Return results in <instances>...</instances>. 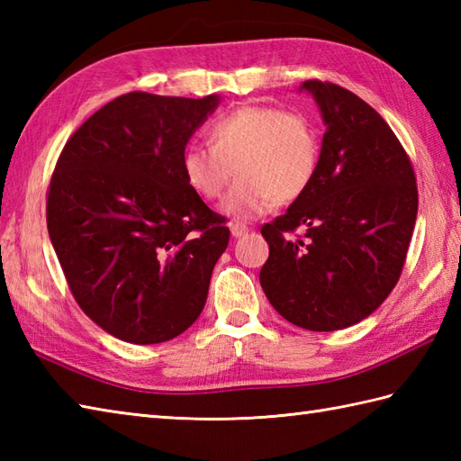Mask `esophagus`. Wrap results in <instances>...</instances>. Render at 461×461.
I'll return each mask as SVG.
<instances>
[{"label":"esophagus","instance_id":"esophagus-1","mask_svg":"<svg viewBox=\"0 0 461 461\" xmlns=\"http://www.w3.org/2000/svg\"><path fill=\"white\" fill-rule=\"evenodd\" d=\"M230 230H231V236H233V238H243V236H246V233L249 231L248 225L241 223V221H231V223H230Z\"/></svg>","mask_w":461,"mask_h":461}]
</instances>
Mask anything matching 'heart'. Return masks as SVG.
Masks as SVG:
<instances>
[{
    "label": "heart",
    "mask_w": 461,
    "mask_h": 461,
    "mask_svg": "<svg viewBox=\"0 0 461 461\" xmlns=\"http://www.w3.org/2000/svg\"><path fill=\"white\" fill-rule=\"evenodd\" d=\"M208 144L182 154L184 178L203 200L221 198L240 176L223 212L256 218L279 202H293L315 180L321 158L317 126L307 114L269 104H249L221 114L208 129Z\"/></svg>",
    "instance_id": "b5f03b06"
}]
</instances>
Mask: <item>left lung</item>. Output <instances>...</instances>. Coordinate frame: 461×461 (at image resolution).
Listing matches in <instances>:
<instances>
[{"label": "left lung", "instance_id": "left-lung-1", "mask_svg": "<svg viewBox=\"0 0 461 461\" xmlns=\"http://www.w3.org/2000/svg\"><path fill=\"white\" fill-rule=\"evenodd\" d=\"M327 132L315 180L261 236L263 293L283 319L339 330L376 311L402 273L418 213L414 166L386 121L355 93L311 79ZM306 230V240L296 230Z\"/></svg>", "mask_w": 461, "mask_h": 461}]
</instances>
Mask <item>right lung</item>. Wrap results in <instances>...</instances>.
I'll use <instances>...</instances> for the list:
<instances>
[{"label":"right lung","instance_id":"obj_1","mask_svg":"<svg viewBox=\"0 0 461 461\" xmlns=\"http://www.w3.org/2000/svg\"><path fill=\"white\" fill-rule=\"evenodd\" d=\"M218 96L126 93L89 116L59 154L47 230L67 285L109 335L156 345L200 317L225 218L184 178L182 154Z\"/></svg>","mask_w":461,"mask_h":461}]
</instances>
